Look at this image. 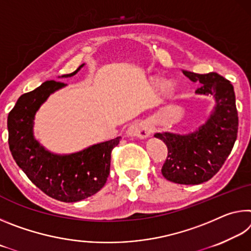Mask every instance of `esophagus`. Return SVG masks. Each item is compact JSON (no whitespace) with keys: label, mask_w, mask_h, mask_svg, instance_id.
Masks as SVG:
<instances>
[{"label":"esophagus","mask_w":251,"mask_h":251,"mask_svg":"<svg viewBox=\"0 0 251 251\" xmlns=\"http://www.w3.org/2000/svg\"><path fill=\"white\" fill-rule=\"evenodd\" d=\"M152 133V128L150 125V123L147 122H137L135 124L131 125L128 130H127V134L129 136H137L139 138H146Z\"/></svg>","instance_id":"esophagus-1"}]
</instances>
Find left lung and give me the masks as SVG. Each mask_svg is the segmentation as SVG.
Returning <instances> with one entry per match:
<instances>
[{"mask_svg": "<svg viewBox=\"0 0 251 251\" xmlns=\"http://www.w3.org/2000/svg\"><path fill=\"white\" fill-rule=\"evenodd\" d=\"M192 82L201 83L196 94L211 95L216 105L205 124L190 134L157 133L168 155L161 168L167 180L198 185L209 180L231 152L237 139L238 113L233 86L217 73L196 74L182 71Z\"/></svg>", "mask_w": 251, "mask_h": 251, "instance_id": "left-lung-1", "label": "left lung"}]
</instances>
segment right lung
Masks as SVG:
<instances>
[{
    "label": "right lung",
    "mask_w": 251,
    "mask_h": 251,
    "mask_svg": "<svg viewBox=\"0 0 251 251\" xmlns=\"http://www.w3.org/2000/svg\"><path fill=\"white\" fill-rule=\"evenodd\" d=\"M83 66L62 77H71ZM64 86V83L46 80L20 97L8 113V145L19 167L42 192L59 201L75 202L103 188L109 175L110 154L121 137L71 155L53 154L40 145L33 135L34 117L48 97Z\"/></svg>",
    "instance_id": "obj_1"
}]
</instances>
